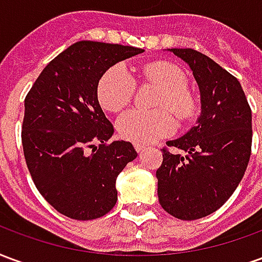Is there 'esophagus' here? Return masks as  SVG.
I'll list each match as a JSON object with an SVG mask.
<instances>
[{
	"instance_id": "obj_1",
	"label": "esophagus",
	"mask_w": 262,
	"mask_h": 262,
	"mask_svg": "<svg viewBox=\"0 0 262 262\" xmlns=\"http://www.w3.org/2000/svg\"><path fill=\"white\" fill-rule=\"evenodd\" d=\"M135 148H136V151L139 154H142L144 150H146V147L144 146H142V144H139V143H135Z\"/></svg>"
}]
</instances>
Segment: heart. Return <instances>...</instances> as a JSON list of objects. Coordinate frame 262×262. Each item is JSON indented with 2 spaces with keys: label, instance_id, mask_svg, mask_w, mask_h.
<instances>
[{
  "label": "heart",
  "instance_id": "obj_1",
  "mask_svg": "<svg viewBox=\"0 0 262 262\" xmlns=\"http://www.w3.org/2000/svg\"><path fill=\"white\" fill-rule=\"evenodd\" d=\"M144 81L161 86L159 106H168L181 120L192 118L196 109L195 98L188 91L187 77L176 64L157 61L147 64L142 71ZM136 82L126 66L116 64L105 73L98 82V101L105 111L119 112L130 103ZM168 109L153 112L132 109L118 120V132L126 140L139 144H148L170 136L176 130V119Z\"/></svg>",
  "mask_w": 262,
  "mask_h": 262
}]
</instances>
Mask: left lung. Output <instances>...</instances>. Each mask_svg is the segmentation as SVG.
<instances>
[{
	"instance_id": "left-lung-1",
	"label": "left lung",
	"mask_w": 262,
	"mask_h": 262,
	"mask_svg": "<svg viewBox=\"0 0 262 262\" xmlns=\"http://www.w3.org/2000/svg\"><path fill=\"white\" fill-rule=\"evenodd\" d=\"M192 71L201 92V115L184 136L163 150L156 177L165 212L181 220L213 213L236 191L251 154V109L236 77L193 49H168Z\"/></svg>"
}]
</instances>
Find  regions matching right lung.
Listing matches in <instances>:
<instances>
[{"instance_id": "add662e5", "label": "right lung", "mask_w": 262, "mask_h": 262, "mask_svg": "<svg viewBox=\"0 0 262 262\" xmlns=\"http://www.w3.org/2000/svg\"><path fill=\"white\" fill-rule=\"evenodd\" d=\"M143 52L81 40L54 57L26 95V165L37 191L67 217L97 219L118 201L116 178L137 153L130 142L106 144L114 126L99 105L97 88L109 67Z\"/></svg>"}]
</instances>
